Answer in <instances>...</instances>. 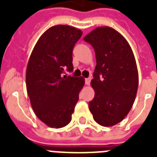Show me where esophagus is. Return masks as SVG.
I'll return each instance as SVG.
<instances>
[{
  "label": "esophagus",
  "instance_id": "obj_1",
  "mask_svg": "<svg viewBox=\"0 0 157 157\" xmlns=\"http://www.w3.org/2000/svg\"><path fill=\"white\" fill-rule=\"evenodd\" d=\"M90 81H91L90 77H89V78H86V85L89 86V85L90 84Z\"/></svg>",
  "mask_w": 157,
  "mask_h": 157
}]
</instances>
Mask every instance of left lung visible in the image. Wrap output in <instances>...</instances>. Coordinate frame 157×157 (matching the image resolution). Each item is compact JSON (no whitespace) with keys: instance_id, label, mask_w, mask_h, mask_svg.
<instances>
[{"instance_id":"8db88e82","label":"left lung","mask_w":157,"mask_h":157,"mask_svg":"<svg viewBox=\"0 0 157 157\" xmlns=\"http://www.w3.org/2000/svg\"><path fill=\"white\" fill-rule=\"evenodd\" d=\"M95 51L96 67L89 103L94 120L102 126L118 124L136 98L139 72L134 53L123 36L110 27H98L84 37Z\"/></svg>"}]
</instances>
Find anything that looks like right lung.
Wrapping results in <instances>:
<instances>
[{
  "mask_svg": "<svg viewBox=\"0 0 157 157\" xmlns=\"http://www.w3.org/2000/svg\"><path fill=\"white\" fill-rule=\"evenodd\" d=\"M82 32L67 25L45 31L33 48L26 71V86L36 116L59 129L70 123L85 79L63 75L73 71L72 50Z\"/></svg>",
  "mask_w": 157,
  "mask_h": 157,
  "instance_id": "obj_1",
  "label": "right lung"
}]
</instances>
